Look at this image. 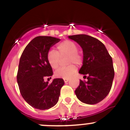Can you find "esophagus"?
<instances>
[{
  "label": "esophagus",
  "instance_id": "1",
  "mask_svg": "<svg viewBox=\"0 0 130 130\" xmlns=\"http://www.w3.org/2000/svg\"><path fill=\"white\" fill-rule=\"evenodd\" d=\"M64 82L65 83H67V82H68L69 81V79H64Z\"/></svg>",
  "mask_w": 130,
  "mask_h": 130
}]
</instances>
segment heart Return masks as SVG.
<instances>
[{"instance_id":"heart-1","label":"heart","mask_w":130,"mask_h":130,"mask_svg":"<svg viewBox=\"0 0 130 130\" xmlns=\"http://www.w3.org/2000/svg\"><path fill=\"white\" fill-rule=\"evenodd\" d=\"M78 47L74 42L71 40H65L57 46V52L50 51L47 54V59L48 64L53 69H57L59 66L60 57L68 56L67 63L71 64L66 67H60L55 71L56 77L59 78H71L77 71L76 65H81L83 62L82 55L77 52Z\"/></svg>"}]
</instances>
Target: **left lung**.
Masks as SVG:
<instances>
[{
    "instance_id": "8db88e82",
    "label": "left lung",
    "mask_w": 130,
    "mask_h": 130,
    "mask_svg": "<svg viewBox=\"0 0 130 130\" xmlns=\"http://www.w3.org/2000/svg\"><path fill=\"white\" fill-rule=\"evenodd\" d=\"M68 38L77 42L83 49V65L79 73L88 79L80 80L75 94L82 103H98L107 96L112 86L114 78L112 58L105 45L92 36L77 35Z\"/></svg>"
}]
</instances>
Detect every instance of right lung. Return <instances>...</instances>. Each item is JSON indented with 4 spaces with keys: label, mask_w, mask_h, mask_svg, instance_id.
Returning <instances> with one entry per match:
<instances>
[{
    "label": "right lung",
    "mask_w": 130,
    "mask_h": 130,
    "mask_svg": "<svg viewBox=\"0 0 130 130\" xmlns=\"http://www.w3.org/2000/svg\"><path fill=\"white\" fill-rule=\"evenodd\" d=\"M59 41L52 36H37L25 47L20 57L17 83L22 98L35 108L47 110L59 100L60 90L65 83L63 79H54L48 84L44 77L51 78L53 76L47 56L51 47Z\"/></svg>",
    "instance_id": "add662e5"
}]
</instances>
